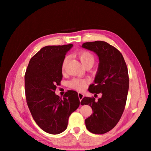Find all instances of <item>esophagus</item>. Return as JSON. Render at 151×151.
I'll list each match as a JSON object with an SVG mask.
<instances>
[{"instance_id":"esophagus-1","label":"esophagus","mask_w":151,"mask_h":151,"mask_svg":"<svg viewBox=\"0 0 151 151\" xmlns=\"http://www.w3.org/2000/svg\"><path fill=\"white\" fill-rule=\"evenodd\" d=\"M78 98L80 99V101H81L82 99L84 98V95H83L82 93H78Z\"/></svg>"}]
</instances>
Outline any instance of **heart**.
<instances>
[{"instance_id":"1","label":"heart","mask_w":151,"mask_h":151,"mask_svg":"<svg viewBox=\"0 0 151 151\" xmlns=\"http://www.w3.org/2000/svg\"><path fill=\"white\" fill-rule=\"evenodd\" d=\"M78 56L80 60L84 67L87 66L92 67L95 61V58L93 54L87 50H82L80 51L78 53ZM67 61H68V57L66 56L63 59L62 64V69L63 70L65 68L67 65ZM88 84V81L85 79H81V78H74L72 81L69 82L68 84L70 88H71L74 89L78 91H82L86 88Z\"/></svg>"}]
</instances>
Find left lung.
<instances>
[{"label":"left lung","instance_id":"8db88e82","mask_svg":"<svg viewBox=\"0 0 151 151\" xmlns=\"http://www.w3.org/2000/svg\"><path fill=\"white\" fill-rule=\"evenodd\" d=\"M82 47L99 56L97 73L88 90L95 96L102 95L98 101L94 97L82 99L81 104L89 105L93 110L86 126L91 133L102 134L114 129L124 111L129 87L127 66L119 51L105 41L86 42Z\"/></svg>","mask_w":151,"mask_h":151}]
</instances>
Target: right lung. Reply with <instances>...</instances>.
Returning a JSON list of instances; mask_svg holds the SVG:
<instances>
[{
  "instance_id": "add662e5",
  "label": "right lung",
  "mask_w": 151,
  "mask_h": 151,
  "mask_svg": "<svg viewBox=\"0 0 151 151\" xmlns=\"http://www.w3.org/2000/svg\"><path fill=\"white\" fill-rule=\"evenodd\" d=\"M73 45L43 47L31 58L24 75L27 102L34 121L49 134H58L67 127L69 117L80 105L78 93L69 90L61 98L55 94L62 79V64Z\"/></svg>"
}]
</instances>
